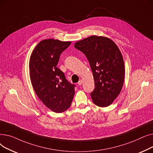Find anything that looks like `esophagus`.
Wrapping results in <instances>:
<instances>
[{
  "instance_id": "esophagus-1",
  "label": "esophagus",
  "mask_w": 153,
  "mask_h": 153,
  "mask_svg": "<svg viewBox=\"0 0 153 153\" xmlns=\"http://www.w3.org/2000/svg\"><path fill=\"white\" fill-rule=\"evenodd\" d=\"M82 80H80V81L78 82V85H82Z\"/></svg>"
}]
</instances>
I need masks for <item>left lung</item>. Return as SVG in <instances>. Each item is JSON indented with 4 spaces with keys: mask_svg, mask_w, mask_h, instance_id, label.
Here are the masks:
<instances>
[{
    "mask_svg": "<svg viewBox=\"0 0 153 153\" xmlns=\"http://www.w3.org/2000/svg\"><path fill=\"white\" fill-rule=\"evenodd\" d=\"M74 47L89 62L95 84L91 94L93 102L100 107L110 105L121 92L124 82L125 65L119 48L111 39L95 35L76 42Z\"/></svg>",
    "mask_w": 153,
    "mask_h": 153,
    "instance_id": "left-lung-1",
    "label": "left lung"
}]
</instances>
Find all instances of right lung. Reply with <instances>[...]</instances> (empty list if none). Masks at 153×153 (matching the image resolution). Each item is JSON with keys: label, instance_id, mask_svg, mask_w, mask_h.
<instances>
[{"label": "right lung", "instance_id": "1", "mask_svg": "<svg viewBox=\"0 0 153 153\" xmlns=\"http://www.w3.org/2000/svg\"><path fill=\"white\" fill-rule=\"evenodd\" d=\"M71 42L48 39L40 42L32 52L29 62L30 76L33 89L46 107L62 113L71 106L75 85L69 83L56 66L61 53Z\"/></svg>", "mask_w": 153, "mask_h": 153}]
</instances>
